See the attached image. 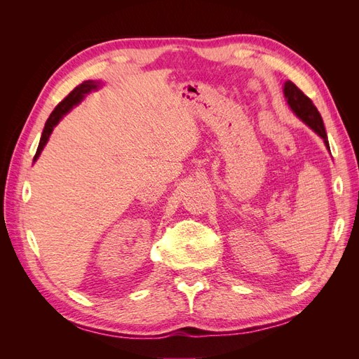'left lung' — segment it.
<instances>
[{
  "instance_id": "1",
  "label": "left lung",
  "mask_w": 359,
  "mask_h": 359,
  "mask_svg": "<svg viewBox=\"0 0 359 359\" xmlns=\"http://www.w3.org/2000/svg\"><path fill=\"white\" fill-rule=\"evenodd\" d=\"M283 94H285V99L292 109V112L295 114L302 123H306L314 133L320 136L323 139L325 147H327V149H330L328 136H327V132H325L322 116H320L319 111L316 109V106L313 104V102L298 88L295 83L290 81L285 82Z\"/></svg>"
}]
</instances>
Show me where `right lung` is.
<instances>
[{"label":"right lung","instance_id":"obj_1","mask_svg":"<svg viewBox=\"0 0 359 359\" xmlns=\"http://www.w3.org/2000/svg\"><path fill=\"white\" fill-rule=\"evenodd\" d=\"M102 85H103L102 81H85V82H82L81 85L76 86V88L55 107V109L52 111L50 116L48 118V121L45 124V128H43L40 144H39V148H37V153L34 156V161L40 157L43 148H45V145L48 144L49 136L53 132V127H55L61 121L62 116L67 115L74 106H78L85 99L86 94H90L91 91H97L99 88H102Z\"/></svg>","mask_w":359,"mask_h":359}]
</instances>
